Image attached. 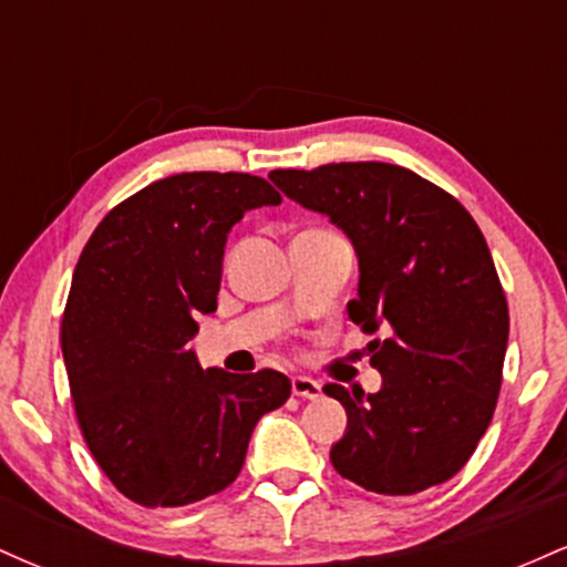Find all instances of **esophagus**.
I'll return each instance as SVG.
<instances>
[{"mask_svg": "<svg viewBox=\"0 0 567 567\" xmlns=\"http://www.w3.org/2000/svg\"><path fill=\"white\" fill-rule=\"evenodd\" d=\"M290 386H292V394L303 396V400H317V396L322 394L320 383H317L315 379H309V375H292Z\"/></svg>", "mask_w": 567, "mask_h": 567, "instance_id": "obj_1", "label": "esophagus"}]
</instances>
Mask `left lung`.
<instances>
[{
	"mask_svg": "<svg viewBox=\"0 0 567 567\" xmlns=\"http://www.w3.org/2000/svg\"><path fill=\"white\" fill-rule=\"evenodd\" d=\"M275 184L351 239L360 264L349 320L365 333L381 389L328 383L347 410L330 451L365 491L413 496L470 461L496 410L509 309L491 250L458 199L386 162L275 171Z\"/></svg>",
	"mask_w": 567,
	"mask_h": 567,
	"instance_id": "1",
	"label": "left lung"
}]
</instances>
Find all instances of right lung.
Listing matches in <instances>:
<instances>
[{"instance_id": "1", "label": "right lung", "mask_w": 567, "mask_h": 567, "mask_svg": "<svg viewBox=\"0 0 567 567\" xmlns=\"http://www.w3.org/2000/svg\"><path fill=\"white\" fill-rule=\"evenodd\" d=\"M247 173H181L141 188L97 224L61 324L76 421L97 466L141 506H186L243 472L258 419L285 405L277 370H202L186 343L218 306L231 226L279 205Z\"/></svg>"}]
</instances>
